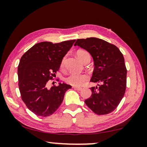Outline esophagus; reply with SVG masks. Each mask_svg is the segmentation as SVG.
<instances>
[{
	"mask_svg": "<svg viewBox=\"0 0 147 147\" xmlns=\"http://www.w3.org/2000/svg\"><path fill=\"white\" fill-rule=\"evenodd\" d=\"M73 88H74V89L76 90H78V91H80V90H82V88H80V87H76V86H74Z\"/></svg>",
	"mask_w": 147,
	"mask_h": 147,
	"instance_id": "34e87169",
	"label": "esophagus"
}]
</instances>
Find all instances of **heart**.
<instances>
[{
  "mask_svg": "<svg viewBox=\"0 0 147 147\" xmlns=\"http://www.w3.org/2000/svg\"><path fill=\"white\" fill-rule=\"evenodd\" d=\"M77 56L79 58L80 61L84 62L87 57H90V54L88 51L85 50H80L77 52ZM65 58L64 57L62 59L61 67H63L64 63H65ZM88 79V76L86 74H71L65 78V81L67 84L74 86H81L87 81Z\"/></svg>",
  "mask_w": 147,
  "mask_h": 147,
  "instance_id": "heart-1",
  "label": "heart"
}]
</instances>
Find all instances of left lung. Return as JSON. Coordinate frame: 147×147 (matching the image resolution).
<instances>
[{
    "label": "left lung",
    "mask_w": 147,
    "mask_h": 147,
    "mask_svg": "<svg viewBox=\"0 0 147 147\" xmlns=\"http://www.w3.org/2000/svg\"><path fill=\"white\" fill-rule=\"evenodd\" d=\"M74 45L89 52L94 69L90 82L92 95L85 100L86 105L98 115L114 111L120 104L126 88V68L123 55L114 45L96 37L77 39Z\"/></svg>",
    "instance_id": "8db88e82"
}]
</instances>
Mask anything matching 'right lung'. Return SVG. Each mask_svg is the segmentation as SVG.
<instances>
[{"instance_id":"1","label":"right lung","mask_w":147,"mask_h":147,"mask_svg":"<svg viewBox=\"0 0 147 147\" xmlns=\"http://www.w3.org/2000/svg\"><path fill=\"white\" fill-rule=\"evenodd\" d=\"M75 41L38 43L20 59L18 78L21 98L28 109L36 115L46 117L53 114L63 102L65 92L71 88L67 84L59 83L48 89L46 84L53 79Z\"/></svg>"}]
</instances>
